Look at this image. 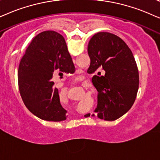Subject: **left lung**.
I'll return each mask as SVG.
<instances>
[{
  "instance_id": "8db88e82",
  "label": "left lung",
  "mask_w": 160,
  "mask_h": 160,
  "mask_svg": "<svg viewBox=\"0 0 160 160\" xmlns=\"http://www.w3.org/2000/svg\"><path fill=\"white\" fill-rule=\"evenodd\" d=\"M88 53L91 63L87 72L98 74L92 78L98 91L94 112L101 119L116 120L130 109L137 96L139 74L132 52L120 37L99 32L89 41Z\"/></svg>"
}]
</instances>
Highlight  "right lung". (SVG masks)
<instances>
[{"label": "right lung", "mask_w": 160, "mask_h": 160, "mask_svg": "<svg viewBox=\"0 0 160 160\" xmlns=\"http://www.w3.org/2000/svg\"><path fill=\"white\" fill-rule=\"evenodd\" d=\"M73 66L60 33L47 31L34 37L18 68L19 90L30 112L44 121L67 119V111L61 106L58 90L51 79L53 72H63Z\"/></svg>", "instance_id": "obj_1"}]
</instances>
